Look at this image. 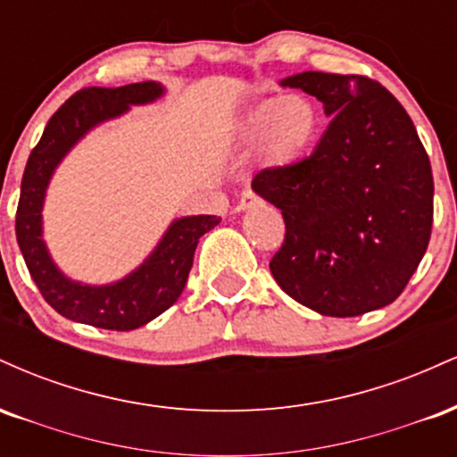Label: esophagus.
Here are the masks:
<instances>
[{
  "label": "esophagus",
  "mask_w": 457,
  "mask_h": 457,
  "mask_svg": "<svg viewBox=\"0 0 457 457\" xmlns=\"http://www.w3.org/2000/svg\"><path fill=\"white\" fill-rule=\"evenodd\" d=\"M262 204L260 195H255L251 188H246V191L240 195V202H238V211H251V208H258Z\"/></svg>",
  "instance_id": "34e87169"
}]
</instances>
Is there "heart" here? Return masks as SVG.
Returning a JSON list of instances; mask_svg holds the SVG:
<instances>
[{
  "label": "heart",
  "mask_w": 457,
  "mask_h": 457,
  "mask_svg": "<svg viewBox=\"0 0 457 457\" xmlns=\"http://www.w3.org/2000/svg\"><path fill=\"white\" fill-rule=\"evenodd\" d=\"M320 124L316 104L305 94H283L246 109L240 139L251 148H264L277 165H290L309 148Z\"/></svg>",
  "instance_id": "obj_1"
}]
</instances>
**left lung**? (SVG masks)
<instances>
[{
    "mask_svg": "<svg viewBox=\"0 0 457 457\" xmlns=\"http://www.w3.org/2000/svg\"><path fill=\"white\" fill-rule=\"evenodd\" d=\"M281 86L316 96L330 122L312 156L251 182L286 221L272 277L322 316L389 305L426 255L434 219L432 167L411 115L370 77L307 71Z\"/></svg>",
    "mask_w": 457,
    "mask_h": 457,
    "instance_id": "1",
    "label": "left lung"
}]
</instances>
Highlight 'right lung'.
<instances>
[{"mask_svg": "<svg viewBox=\"0 0 457 457\" xmlns=\"http://www.w3.org/2000/svg\"><path fill=\"white\" fill-rule=\"evenodd\" d=\"M162 92L156 81L122 87H83L51 115L43 137L31 150L21 180L17 243L40 295L68 320L109 330H133L148 324L182 295L199 238L221 221V217L212 214L176 219L139 269L107 286L68 279L46 251L43 204L60 161L96 124L118 118L129 112L130 104L156 101Z\"/></svg>", "mask_w": 457, "mask_h": 457, "instance_id": "obj_1", "label": "right lung"}]
</instances>
